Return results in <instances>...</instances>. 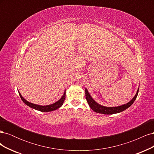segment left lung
<instances>
[{"mask_svg":"<svg viewBox=\"0 0 154 154\" xmlns=\"http://www.w3.org/2000/svg\"><path fill=\"white\" fill-rule=\"evenodd\" d=\"M138 92H139V89L137 91L136 94L135 95V96L133 97L132 100L130 101H129L128 103L122 106H116V107H106L97 103L92 98V97L91 96L89 93H88L87 89H86V88H85V97H86V100L87 101V103L88 105H89L91 109L94 110V112H96L103 114H113L121 112L126 110L127 109H128L129 106H131L133 104L134 101L136 99L138 94Z\"/></svg>","mask_w":154,"mask_h":154,"instance_id":"left-lung-1","label":"left lung"}]
</instances>
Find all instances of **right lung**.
I'll use <instances>...</instances> for the list:
<instances>
[{
    "mask_svg": "<svg viewBox=\"0 0 154 154\" xmlns=\"http://www.w3.org/2000/svg\"><path fill=\"white\" fill-rule=\"evenodd\" d=\"M66 91H65L63 95L58 101H57L56 103H54L53 104L46 105V106H42V105H38L31 103H30V102H28L27 101H26L24 98V97L22 96V95L20 94V92H18V93H19L20 97L21 100H22V101L24 102V103L26 105H27V106H29V107H31V108H32V109H36V110H39V111H41V112H51V111H53V110L58 109V108H60V107L63 105L64 100H65V99H66Z\"/></svg>",
    "mask_w": 154,
    "mask_h": 154,
    "instance_id": "1",
    "label": "right lung"
}]
</instances>
